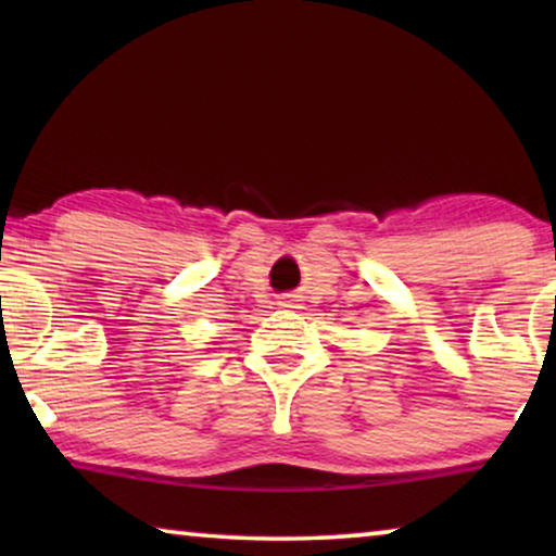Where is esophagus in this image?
Instances as JSON below:
<instances>
[{
    "label": "esophagus",
    "instance_id": "1",
    "mask_svg": "<svg viewBox=\"0 0 556 556\" xmlns=\"http://www.w3.org/2000/svg\"><path fill=\"white\" fill-rule=\"evenodd\" d=\"M280 306H283V308H299V295L283 293V295H280Z\"/></svg>",
    "mask_w": 556,
    "mask_h": 556
}]
</instances>
